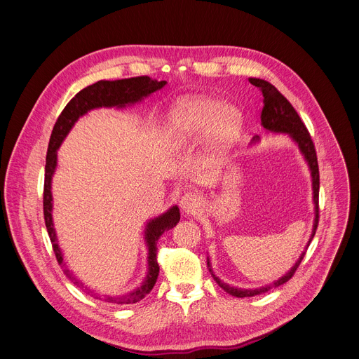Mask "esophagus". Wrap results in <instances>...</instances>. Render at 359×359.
<instances>
[{"label":"esophagus","mask_w":359,"mask_h":359,"mask_svg":"<svg viewBox=\"0 0 359 359\" xmlns=\"http://www.w3.org/2000/svg\"><path fill=\"white\" fill-rule=\"evenodd\" d=\"M200 204H201V200L196 192H187V194L181 197V201H180V205L185 214H194L200 208Z\"/></svg>","instance_id":"obj_1"}]
</instances>
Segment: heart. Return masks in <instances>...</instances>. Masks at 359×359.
Returning <instances> with one entry per match:
<instances>
[{"label":"heart","mask_w":359,"mask_h":359,"mask_svg":"<svg viewBox=\"0 0 359 359\" xmlns=\"http://www.w3.org/2000/svg\"><path fill=\"white\" fill-rule=\"evenodd\" d=\"M240 123L231 107H222L211 99H181L165 119L163 141L170 149H182L207 137V152L211 158L223 156L231 147Z\"/></svg>","instance_id":"heart-1"}]
</instances>
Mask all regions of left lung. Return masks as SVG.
Here are the masks:
<instances>
[{
    "label": "left lung",
    "mask_w": 359,
    "mask_h": 359,
    "mask_svg": "<svg viewBox=\"0 0 359 359\" xmlns=\"http://www.w3.org/2000/svg\"><path fill=\"white\" fill-rule=\"evenodd\" d=\"M250 83L256 88H259L263 93V109H262V125L263 128H266L267 130L271 132H283V133H289L292 140L299 145L300 152L305 156V159L308 161V165L311 168V174H312V188H313V203H315V223H313V230H312V236L311 240L306 245L305 252H303L299 257V260L294 263V266L280 278L279 280H276L274 283L260 287V289H255V290H247V289H237V287H231L227 283H223L219 280L217 276L214 274L211 266H210V260L207 259V266L208 270L211 273V276L214 278V280L219 285V287H223L227 293H230L231 296L236 297H249V296H256L260 293L267 292L270 287H278L283 283H286L287 280L292 279V276L294 274V271L297 270L299 264L302 263L303 257L306 255L308 247L316 233L318 229V223H319V167H318V156H316V151H315V145L311 137L309 130L306 129L305 123L302 122L300 116L297 115V112L294 110V107L290 104V102L276 89L269 81L263 80V79H256V77H250L249 79ZM259 137H253V141H257Z\"/></svg>",
    "instance_id": "8db88e82"
}]
</instances>
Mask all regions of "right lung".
Instances as JSON below:
<instances>
[{
  "mask_svg": "<svg viewBox=\"0 0 359 359\" xmlns=\"http://www.w3.org/2000/svg\"><path fill=\"white\" fill-rule=\"evenodd\" d=\"M167 81L165 80H152L148 76H140V77H130V79H122V80H99L97 83L90 85L80 90L63 109L56 125L53 128L47 156H46V174H44V192H43V210H44V222L47 227V233L51 240L53 252L56 255V259L59 264L65 266L63 255L60 252V247L56 238V231L53 227V197H51V178L56 170L57 165V149L62 145L66 135L73 128L74 122L88 114L89 110L96 107H123L126 104H133L136 102L142 100L144 97L149 96L151 93L162 89ZM180 222V208L177 205L171 207L167 212L151 219L147 224L145 230V240L148 244V274L147 279L142 283L141 287L135 289L133 292L123 294V296H104L103 299L109 303H116V305H130V303H136L142 300L155 286V282L159 274V266L156 262V241L163 234L172 227L177 226ZM65 273L69 276V279L74 280L77 286H83L79 280H76L70 270L65 269ZM96 299H100L99 294H92Z\"/></svg>",
  "mask_w": 359,
  "mask_h": 359,
  "instance_id": "1",
  "label": "right lung"
}]
</instances>
